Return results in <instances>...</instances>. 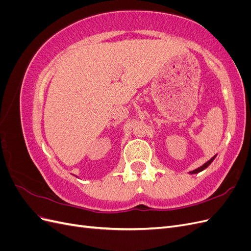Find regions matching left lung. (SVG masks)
I'll return each mask as SVG.
<instances>
[{"instance_id":"1","label":"left lung","mask_w":251,"mask_h":251,"mask_svg":"<svg viewBox=\"0 0 251 251\" xmlns=\"http://www.w3.org/2000/svg\"><path fill=\"white\" fill-rule=\"evenodd\" d=\"M217 156V155H216ZM216 156H214V157H212L211 159H210V160L209 161H207L206 163H204L202 166H200V168H198V169H196L195 171H192L191 172V174H197V173H200V172H202L203 170H205V169H206L207 168V166L212 162V161H214V159L216 158Z\"/></svg>"}]
</instances>
